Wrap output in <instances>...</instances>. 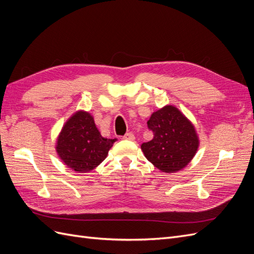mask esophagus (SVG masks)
Returning <instances> with one entry per match:
<instances>
[{
    "label": "esophagus",
    "mask_w": 254,
    "mask_h": 254,
    "mask_svg": "<svg viewBox=\"0 0 254 254\" xmlns=\"http://www.w3.org/2000/svg\"><path fill=\"white\" fill-rule=\"evenodd\" d=\"M123 139L132 141V140H134V134H133L132 132H128V133H126L124 136H123Z\"/></svg>",
    "instance_id": "34e87169"
}]
</instances>
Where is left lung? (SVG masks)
Returning <instances> with one entry per match:
<instances>
[{
    "label": "left lung",
    "instance_id": "1",
    "mask_svg": "<svg viewBox=\"0 0 254 254\" xmlns=\"http://www.w3.org/2000/svg\"><path fill=\"white\" fill-rule=\"evenodd\" d=\"M147 126L153 137L141 148L161 172H178L194 158L199 146L195 127L176 107L165 106L153 112Z\"/></svg>",
    "mask_w": 254,
    "mask_h": 254
}]
</instances>
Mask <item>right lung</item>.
I'll use <instances>...</instances> for the list:
<instances>
[{"mask_svg": "<svg viewBox=\"0 0 254 254\" xmlns=\"http://www.w3.org/2000/svg\"><path fill=\"white\" fill-rule=\"evenodd\" d=\"M115 141L102 136L89 112L77 111L63 127L56 151L67 167L88 173L103 162Z\"/></svg>", "mask_w": 254, "mask_h": 254, "instance_id": "obj_1", "label": "right lung"}]
</instances>
